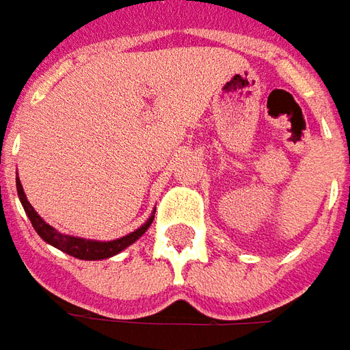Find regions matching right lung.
I'll return each mask as SVG.
<instances>
[{
  "label": "right lung",
  "mask_w": 350,
  "mask_h": 350,
  "mask_svg": "<svg viewBox=\"0 0 350 350\" xmlns=\"http://www.w3.org/2000/svg\"><path fill=\"white\" fill-rule=\"evenodd\" d=\"M16 192H18V198H21V204L27 212L28 219L32 227L36 229L38 233L48 245L55 246L63 250L65 254L69 256L79 258V260H105V258H111L115 254H119L121 250H125L126 246H131L135 241H138L140 237L144 235L148 231V227L154 221V215L148 219L146 224H142L138 227L137 231L129 233V235L121 237V239H115V241H92V239H81V237H72L65 235V233H59L57 229H53L51 225L46 224L42 217H40L36 210L30 206V202L27 200V194L23 191V185L16 177Z\"/></svg>",
  "instance_id": "1"
}]
</instances>
